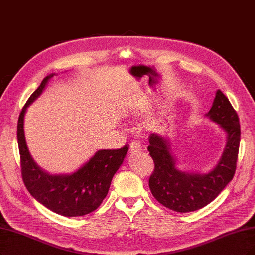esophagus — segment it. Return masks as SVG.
Segmentation results:
<instances>
[{"instance_id":"obj_1","label":"esophagus","mask_w":255,"mask_h":255,"mask_svg":"<svg viewBox=\"0 0 255 255\" xmlns=\"http://www.w3.org/2000/svg\"><path fill=\"white\" fill-rule=\"evenodd\" d=\"M140 149H142V145H140V143L136 142V140H132V142H131V144H130V151L131 152H137Z\"/></svg>"}]
</instances>
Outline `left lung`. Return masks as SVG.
<instances>
[{"instance_id":"8db88e82","label":"left lung","mask_w":255,"mask_h":255,"mask_svg":"<svg viewBox=\"0 0 255 255\" xmlns=\"http://www.w3.org/2000/svg\"><path fill=\"white\" fill-rule=\"evenodd\" d=\"M206 117L216 123L227 134V142L219 163L208 173H188L178 170L176 159L165 137L152 133L148 151L153 158L154 170L149 188L155 200L176 212L199 210L211 203L233 178L239 155L241 127L237 111L219 89Z\"/></svg>"}]
</instances>
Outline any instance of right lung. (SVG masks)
I'll return each mask as SVG.
<instances>
[{
    "label": "right lung",
    "instance_id": "1",
    "mask_svg": "<svg viewBox=\"0 0 255 255\" xmlns=\"http://www.w3.org/2000/svg\"><path fill=\"white\" fill-rule=\"evenodd\" d=\"M54 73L47 75L23 107L17 121V144L21 156L23 182L27 190L46 208L63 216H82L96 209L105 199L111 180L124 162L129 146L115 150H99L72 174L51 175L35 164L24 134L27 107L40 97Z\"/></svg>",
    "mask_w": 255,
    "mask_h": 255
}]
</instances>
